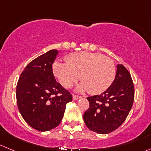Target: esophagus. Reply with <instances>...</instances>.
Returning <instances> with one entry per match:
<instances>
[{
	"label": "esophagus",
	"instance_id": "34e87169",
	"mask_svg": "<svg viewBox=\"0 0 151 151\" xmlns=\"http://www.w3.org/2000/svg\"><path fill=\"white\" fill-rule=\"evenodd\" d=\"M80 98H82L81 96H78V95H75V94L73 95V99H74V100H77V99H80Z\"/></svg>",
	"mask_w": 151,
	"mask_h": 151
}]
</instances>
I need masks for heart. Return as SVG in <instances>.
I'll use <instances>...</instances> for the list:
<instances>
[{
  "instance_id": "heart-1",
  "label": "heart",
  "mask_w": 151,
  "mask_h": 151,
  "mask_svg": "<svg viewBox=\"0 0 151 151\" xmlns=\"http://www.w3.org/2000/svg\"><path fill=\"white\" fill-rule=\"evenodd\" d=\"M65 60L66 63L55 62L53 71L61 84L66 88L72 87L80 76L83 83L79 90H88L91 93H100L106 91L114 80V63L101 53L71 54L65 58Z\"/></svg>"
}]
</instances>
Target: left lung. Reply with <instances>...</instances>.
<instances>
[{"label": "left lung", "mask_w": 151, "mask_h": 151, "mask_svg": "<svg viewBox=\"0 0 151 151\" xmlns=\"http://www.w3.org/2000/svg\"><path fill=\"white\" fill-rule=\"evenodd\" d=\"M87 99L90 105L83 115L86 126L100 134L117 129L125 122L134 103V86L129 71L118 64L111 86L101 94Z\"/></svg>", "instance_id": "left-lung-1"}]
</instances>
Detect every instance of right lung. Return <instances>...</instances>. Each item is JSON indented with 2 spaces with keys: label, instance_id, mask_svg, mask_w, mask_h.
<instances>
[{
  "label": "right lung",
  "instance_id": "right-lung-1",
  "mask_svg": "<svg viewBox=\"0 0 151 151\" xmlns=\"http://www.w3.org/2000/svg\"><path fill=\"white\" fill-rule=\"evenodd\" d=\"M58 51H49L29 63L19 77L17 104L26 123L39 131L56 128L72 95L56 81L52 65Z\"/></svg>",
  "mask_w": 151,
  "mask_h": 151
}]
</instances>
